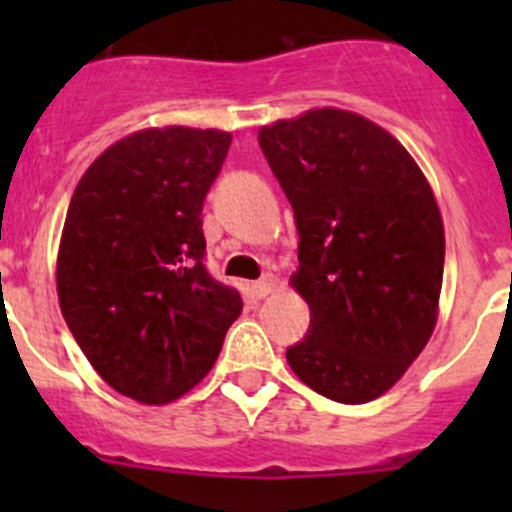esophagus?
<instances>
[{
  "instance_id": "obj_1",
  "label": "esophagus",
  "mask_w": 512,
  "mask_h": 512,
  "mask_svg": "<svg viewBox=\"0 0 512 512\" xmlns=\"http://www.w3.org/2000/svg\"><path fill=\"white\" fill-rule=\"evenodd\" d=\"M275 287H277V282H275V277H272V275H265L262 280L252 282V292H255V297H260V299L275 292Z\"/></svg>"
}]
</instances>
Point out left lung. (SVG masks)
I'll list each match as a JSON object with an SVG mask.
<instances>
[{
  "label": "left lung",
  "instance_id": "left-lung-1",
  "mask_svg": "<svg viewBox=\"0 0 512 512\" xmlns=\"http://www.w3.org/2000/svg\"><path fill=\"white\" fill-rule=\"evenodd\" d=\"M299 232L292 285L309 304L294 374L339 404L389 391L436 327L443 223L414 158L356 113L317 108L260 131Z\"/></svg>",
  "mask_w": 512,
  "mask_h": 512
}]
</instances>
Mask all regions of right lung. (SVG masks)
I'll list each match as a JSON object with an SVG mask.
<instances>
[{"instance_id": "obj_1", "label": "right lung", "mask_w": 512, "mask_h": 512, "mask_svg": "<svg viewBox=\"0 0 512 512\" xmlns=\"http://www.w3.org/2000/svg\"><path fill=\"white\" fill-rule=\"evenodd\" d=\"M232 136L148 128L103 151L66 213L56 287L66 327L108 386L143 404L193 389L242 297L205 267L203 203Z\"/></svg>"}]
</instances>
